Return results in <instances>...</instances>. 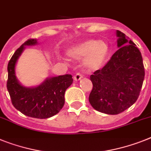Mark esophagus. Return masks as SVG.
Masks as SVG:
<instances>
[{
    "label": "esophagus",
    "instance_id": "obj_1",
    "mask_svg": "<svg viewBox=\"0 0 151 151\" xmlns=\"http://www.w3.org/2000/svg\"><path fill=\"white\" fill-rule=\"evenodd\" d=\"M82 78H83V77H82L81 74L80 73H78L76 75H74V77H73V80H74L75 81H80Z\"/></svg>",
    "mask_w": 151,
    "mask_h": 151
}]
</instances>
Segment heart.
Here are the masks:
<instances>
[{"instance_id": "b5f03b06", "label": "heart", "mask_w": 151, "mask_h": 151, "mask_svg": "<svg viewBox=\"0 0 151 151\" xmlns=\"http://www.w3.org/2000/svg\"><path fill=\"white\" fill-rule=\"evenodd\" d=\"M68 54L77 60L84 58V68L89 71H94L103 67L110 54V47L104 40L89 39L73 47Z\"/></svg>"}]
</instances>
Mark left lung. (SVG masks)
<instances>
[{"mask_svg": "<svg viewBox=\"0 0 151 151\" xmlns=\"http://www.w3.org/2000/svg\"><path fill=\"white\" fill-rule=\"evenodd\" d=\"M119 49L102 69L91 75L93 89L89 102L96 111L118 114L134 104L144 82V67L141 53L132 40L116 30Z\"/></svg>", "mask_w": 151, "mask_h": 151, "instance_id": "1", "label": "left lung"}]
</instances>
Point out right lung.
<instances>
[{
  "label": "right lung",
  "mask_w": 151,
  "mask_h": 151,
  "mask_svg": "<svg viewBox=\"0 0 151 151\" xmlns=\"http://www.w3.org/2000/svg\"><path fill=\"white\" fill-rule=\"evenodd\" d=\"M37 44L36 39H29L14 52L7 65V87L11 102L17 111L34 118L45 119L54 116L64 107V93L73 83L70 74L47 78L35 87H24L15 74V66L25 46Z\"/></svg>",
  "instance_id": "right-lung-1"
}]
</instances>
